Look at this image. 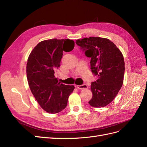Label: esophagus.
Segmentation results:
<instances>
[{"label": "esophagus", "instance_id": "1", "mask_svg": "<svg viewBox=\"0 0 147 147\" xmlns=\"http://www.w3.org/2000/svg\"><path fill=\"white\" fill-rule=\"evenodd\" d=\"M77 87L78 89H80V90H83V89L88 88V86L86 84H82V85H78L77 86Z\"/></svg>", "mask_w": 147, "mask_h": 147}]
</instances>
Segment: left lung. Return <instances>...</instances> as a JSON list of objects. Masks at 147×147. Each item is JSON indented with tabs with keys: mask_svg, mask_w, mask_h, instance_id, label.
<instances>
[{
	"mask_svg": "<svg viewBox=\"0 0 147 147\" xmlns=\"http://www.w3.org/2000/svg\"><path fill=\"white\" fill-rule=\"evenodd\" d=\"M75 43L91 58V71L97 76L91 83L92 97L88 103L94 107H104L113 101L123 85L125 67L122 53L105 38L86 37Z\"/></svg>",
	"mask_w": 147,
	"mask_h": 147,
	"instance_id": "8db88e82",
	"label": "left lung"
}]
</instances>
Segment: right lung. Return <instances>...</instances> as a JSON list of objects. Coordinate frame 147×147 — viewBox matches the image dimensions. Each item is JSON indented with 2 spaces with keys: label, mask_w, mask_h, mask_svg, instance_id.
Masks as SVG:
<instances>
[{
  "label": "right lung",
  "mask_w": 147,
  "mask_h": 147,
  "mask_svg": "<svg viewBox=\"0 0 147 147\" xmlns=\"http://www.w3.org/2000/svg\"><path fill=\"white\" fill-rule=\"evenodd\" d=\"M74 46L72 40H46L39 42L29 56L26 74L30 90L40 106L49 113L63 110L75 88L61 83L55 76L63 51H72Z\"/></svg>",
  "instance_id": "add662e5"
}]
</instances>
